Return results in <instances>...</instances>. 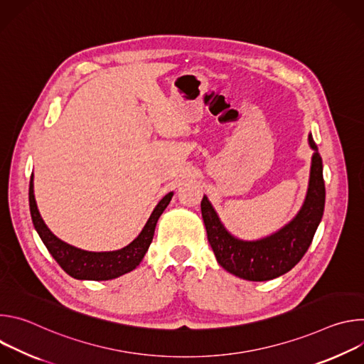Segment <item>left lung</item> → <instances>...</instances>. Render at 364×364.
Listing matches in <instances>:
<instances>
[{"label":"left lung","mask_w":364,"mask_h":364,"mask_svg":"<svg viewBox=\"0 0 364 364\" xmlns=\"http://www.w3.org/2000/svg\"><path fill=\"white\" fill-rule=\"evenodd\" d=\"M309 146L316 152L311 161L309 184L298 215L277 233L259 240H242L230 235L220 222L212 203L204 196L201 216L207 239L220 267L247 281H269L291 271L308 250L321 222L326 204L323 160L313 136Z\"/></svg>","instance_id":"obj_1"}]
</instances>
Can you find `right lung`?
Wrapping results in <instances>:
<instances>
[{"mask_svg":"<svg viewBox=\"0 0 364 364\" xmlns=\"http://www.w3.org/2000/svg\"><path fill=\"white\" fill-rule=\"evenodd\" d=\"M33 187L34 186L31 174L28 201L34 229L37 230L50 255L62 267V269L72 278L82 281H108L134 271L141 264L144 255L146 253L154 237L155 226H157L160 216L163 215L173 197L171 191L160 200L141 233L128 246L112 252H89L60 240L58 236L50 232L37 209Z\"/></svg>","mask_w":364,"mask_h":364,"instance_id":"add662e5","label":"right lung"}]
</instances>
